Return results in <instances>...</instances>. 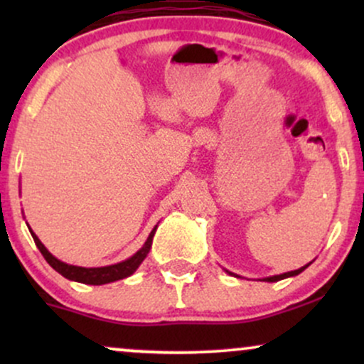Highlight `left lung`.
Returning <instances> with one entry per match:
<instances>
[{"mask_svg":"<svg viewBox=\"0 0 364 364\" xmlns=\"http://www.w3.org/2000/svg\"><path fill=\"white\" fill-rule=\"evenodd\" d=\"M308 265H310V263H308ZM308 265H304V267H301V269H298V270H291V272H286V274H281V275H274V277H267L265 281H269V282H275V281H281V279L292 277V275H298V274H301L303 270L306 269Z\"/></svg>","mask_w":364,"mask_h":364,"instance_id":"obj_1","label":"left lung"}]
</instances>
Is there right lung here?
I'll return each instance as SVG.
<instances>
[{
	"mask_svg": "<svg viewBox=\"0 0 364 364\" xmlns=\"http://www.w3.org/2000/svg\"><path fill=\"white\" fill-rule=\"evenodd\" d=\"M156 229L157 228L152 229V232H150V236L147 237V241H145V245L141 246L139 252L133 255L132 258H128V260L121 263H116V265L99 267V269H85V267H75V265H68V263H63L58 260V258H54L53 255L46 250V246L41 243L39 237H37L34 232L31 231V235L34 237L37 248H39V252L43 253L46 262H48L56 272H60L63 277L70 279V281L82 282V284H90V286H101V284L114 282V281H119V279L128 277V275H132L136 269H139L140 263L144 262L145 257H147L150 246H152V237L156 235Z\"/></svg>",
	"mask_w": 364,
	"mask_h": 364,
	"instance_id": "1",
	"label": "right lung"
}]
</instances>
